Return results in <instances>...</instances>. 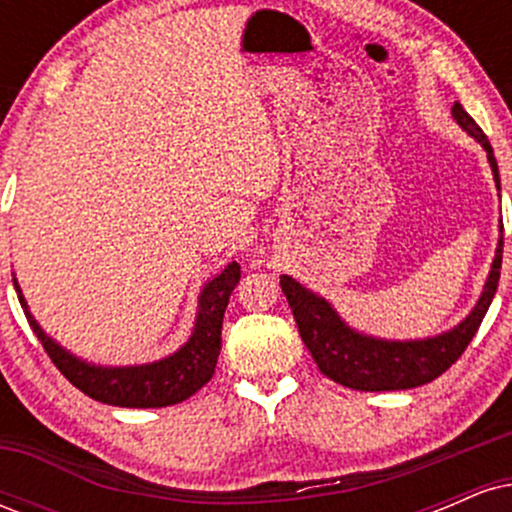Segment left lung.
I'll use <instances>...</instances> for the list:
<instances>
[{"instance_id": "left-lung-1", "label": "left lung", "mask_w": 512, "mask_h": 512, "mask_svg": "<svg viewBox=\"0 0 512 512\" xmlns=\"http://www.w3.org/2000/svg\"><path fill=\"white\" fill-rule=\"evenodd\" d=\"M457 125L467 129L489 154L496 185L498 163L493 158V149L481 132V127L460 103L452 105ZM503 262V238L498 240L496 260H493L491 274L486 279L484 293H481L477 308L460 322L455 330L440 334V337L424 339V342H383V339L363 337L344 325L339 315L330 308V303L317 298L315 293L303 289L291 276H281V291L291 305L293 320L301 332L303 344L313 354L317 368L332 378L334 383L363 392H385V390H409L436 380L443 375L452 363L464 354L472 337L477 334L481 320L493 301V293L498 289Z\"/></svg>"}]
</instances>
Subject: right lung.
<instances>
[{
    "mask_svg": "<svg viewBox=\"0 0 512 512\" xmlns=\"http://www.w3.org/2000/svg\"><path fill=\"white\" fill-rule=\"evenodd\" d=\"M240 281V264L231 262L223 272L211 279L207 289L199 298V317L195 332L178 354L163 358V361L149 363V366L134 368H98L88 366L84 361H76L72 354L57 346L38 327L31 310L23 301L19 284L14 279V289L19 293V301L28 322H31L35 337L43 344L45 354L55 363L57 370L96 402L113 404V407H168L182 399L192 397L202 385H207L214 375L216 358L221 351V325L226 313L228 298Z\"/></svg>",
    "mask_w": 512,
    "mask_h": 512,
    "instance_id": "right-lung-1",
    "label": "right lung"
}]
</instances>
